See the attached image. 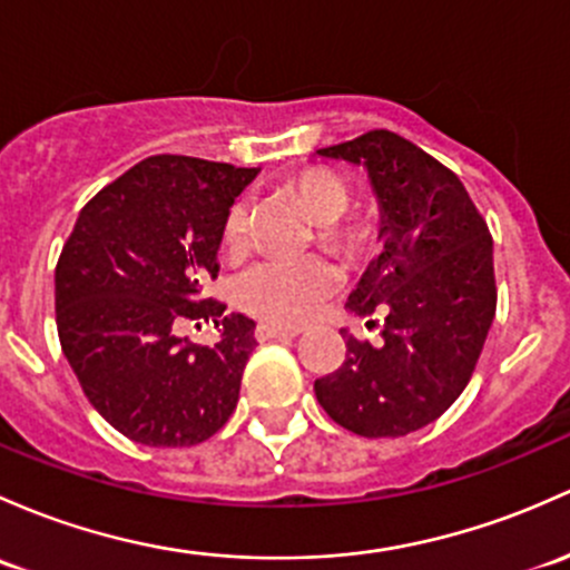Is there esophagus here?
Returning a JSON list of instances; mask_svg holds the SVG:
<instances>
[{
  "label": "esophagus",
  "mask_w": 570,
  "mask_h": 570,
  "mask_svg": "<svg viewBox=\"0 0 570 570\" xmlns=\"http://www.w3.org/2000/svg\"><path fill=\"white\" fill-rule=\"evenodd\" d=\"M254 335L256 341H273V338H295V335H301V331H297V327L273 325V322H259Z\"/></svg>",
  "instance_id": "esophagus-1"
}]
</instances>
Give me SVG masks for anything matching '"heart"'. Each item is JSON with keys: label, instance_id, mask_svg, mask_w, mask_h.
Returning a JSON list of instances; mask_svg holds the SVG:
<instances>
[{"label": "heart", "instance_id": "1", "mask_svg": "<svg viewBox=\"0 0 570 570\" xmlns=\"http://www.w3.org/2000/svg\"><path fill=\"white\" fill-rule=\"evenodd\" d=\"M295 194L305 213L320 224L322 243L344 256H361L371 245L374 229L368 220L350 218L352 188L327 169H308L295 179ZM248 237V202H232L220 229V243L239 254ZM344 284V273L327 256H267L239 273L235 301L248 314L278 325H303L314 320L327 297Z\"/></svg>", "mask_w": 570, "mask_h": 570}]
</instances>
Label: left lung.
I'll return each mask as SVG.
<instances>
[{"label": "left lung", "instance_id": "obj_1", "mask_svg": "<svg viewBox=\"0 0 570 570\" xmlns=\"http://www.w3.org/2000/svg\"><path fill=\"white\" fill-rule=\"evenodd\" d=\"M316 153L371 177L385 248L346 305L385 314V331L380 346L344 331L346 361L314 393L352 434L404 436L459 399L487 344L497 311L489 226L461 179L393 130Z\"/></svg>", "mask_w": 570, "mask_h": 570}]
</instances>
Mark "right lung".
Returning a JSON list of instances; mask_svg holds the SVG:
<instances>
[{
  "mask_svg": "<svg viewBox=\"0 0 570 570\" xmlns=\"http://www.w3.org/2000/svg\"><path fill=\"white\" fill-rule=\"evenodd\" d=\"M256 169L153 155L83 205L53 273L57 333L89 404L149 448L209 440L235 412L254 320L202 301L218 278L224 218ZM218 318L222 341L179 340ZM199 327V325H196Z\"/></svg>",
  "mask_w": 570,
  "mask_h": 570,
  "instance_id": "right-lung-1",
  "label": "right lung"
}]
</instances>
